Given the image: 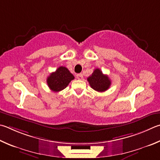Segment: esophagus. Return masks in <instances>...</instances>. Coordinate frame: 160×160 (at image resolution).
<instances>
[{
  "instance_id": "esophagus-1",
  "label": "esophagus",
  "mask_w": 160,
  "mask_h": 160,
  "mask_svg": "<svg viewBox=\"0 0 160 160\" xmlns=\"http://www.w3.org/2000/svg\"><path fill=\"white\" fill-rule=\"evenodd\" d=\"M76 78H77V79H78V80H82V78H83V75H82V73L77 74L76 75Z\"/></svg>"
}]
</instances>
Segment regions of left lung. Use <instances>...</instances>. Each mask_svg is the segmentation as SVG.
Returning <instances> with one entry per match:
<instances>
[{
    "label": "left lung",
    "mask_w": 160,
    "mask_h": 160,
    "mask_svg": "<svg viewBox=\"0 0 160 160\" xmlns=\"http://www.w3.org/2000/svg\"><path fill=\"white\" fill-rule=\"evenodd\" d=\"M88 81L93 89L99 92L106 91L111 85V81L108 75L103 74L102 71L98 68H96L92 74L88 77Z\"/></svg>",
    "instance_id": "1"
}]
</instances>
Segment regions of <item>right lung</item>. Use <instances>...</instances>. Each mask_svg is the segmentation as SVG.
<instances>
[{"mask_svg": "<svg viewBox=\"0 0 160 160\" xmlns=\"http://www.w3.org/2000/svg\"><path fill=\"white\" fill-rule=\"evenodd\" d=\"M74 78L73 75L67 68L60 66L48 77L47 83L52 91L58 92L65 89Z\"/></svg>", "mask_w": 160, "mask_h": 160, "instance_id": "right-lung-1", "label": "right lung"}]
</instances>
